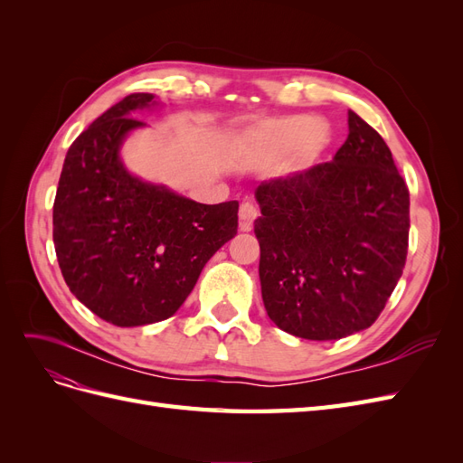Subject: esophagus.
Listing matches in <instances>:
<instances>
[{
  "label": "esophagus",
  "instance_id": "34e87169",
  "mask_svg": "<svg viewBox=\"0 0 463 463\" xmlns=\"http://www.w3.org/2000/svg\"><path fill=\"white\" fill-rule=\"evenodd\" d=\"M259 214V210L253 203H243L240 206V230L241 232H250V228H253V222Z\"/></svg>",
  "mask_w": 463,
  "mask_h": 463
}]
</instances>
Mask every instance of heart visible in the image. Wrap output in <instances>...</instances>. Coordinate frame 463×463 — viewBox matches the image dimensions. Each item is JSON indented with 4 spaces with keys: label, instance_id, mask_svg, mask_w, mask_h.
<instances>
[{
    "label": "heart",
    "instance_id": "b5f03b06",
    "mask_svg": "<svg viewBox=\"0 0 463 463\" xmlns=\"http://www.w3.org/2000/svg\"><path fill=\"white\" fill-rule=\"evenodd\" d=\"M330 133L309 116L266 121L243 138V150L262 158H284L298 152L301 160H313L325 150Z\"/></svg>",
    "mask_w": 463,
    "mask_h": 463
}]
</instances>
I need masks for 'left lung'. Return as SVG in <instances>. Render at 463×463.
Instances as JSON below:
<instances>
[{
	"label": "left lung",
	"mask_w": 463,
	"mask_h": 463,
	"mask_svg": "<svg viewBox=\"0 0 463 463\" xmlns=\"http://www.w3.org/2000/svg\"><path fill=\"white\" fill-rule=\"evenodd\" d=\"M332 162L255 189L264 309L284 332L340 340L369 328L403 272L410 191L355 111Z\"/></svg>",
	"instance_id": "left-lung-1"
}]
</instances>
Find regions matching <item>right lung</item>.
<instances>
[{
    "label": "right lung",
    "mask_w": 463,
    "mask_h": 463,
    "mask_svg": "<svg viewBox=\"0 0 463 463\" xmlns=\"http://www.w3.org/2000/svg\"><path fill=\"white\" fill-rule=\"evenodd\" d=\"M162 106L123 98L69 146L53 203V245L65 284L121 328L175 315L216 250L237 233L240 203L201 204L131 174L121 158L135 116Z\"/></svg>",
    "instance_id": "1"
}]
</instances>
